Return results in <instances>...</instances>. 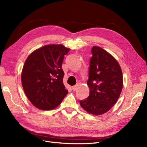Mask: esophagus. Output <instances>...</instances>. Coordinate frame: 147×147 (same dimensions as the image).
<instances>
[{"label": "esophagus", "instance_id": "1", "mask_svg": "<svg viewBox=\"0 0 147 147\" xmlns=\"http://www.w3.org/2000/svg\"><path fill=\"white\" fill-rule=\"evenodd\" d=\"M78 85L76 84V85H75V86H73L72 87V89H73V91H75V90H76L78 89Z\"/></svg>", "mask_w": 147, "mask_h": 147}]
</instances>
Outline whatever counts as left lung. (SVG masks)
I'll return each mask as SVG.
<instances>
[{
	"instance_id": "obj_1",
	"label": "left lung",
	"mask_w": 147,
	"mask_h": 147,
	"mask_svg": "<svg viewBox=\"0 0 147 147\" xmlns=\"http://www.w3.org/2000/svg\"><path fill=\"white\" fill-rule=\"evenodd\" d=\"M91 54L87 81L90 95L80 103L87 112L100 115L117 103L123 88V75L117 61L107 51L93 46Z\"/></svg>"
}]
</instances>
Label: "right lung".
<instances>
[{
    "instance_id": "add662e5",
    "label": "right lung",
    "mask_w": 147,
    "mask_h": 147,
    "mask_svg": "<svg viewBox=\"0 0 147 147\" xmlns=\"http://www.w3.org/2000/svg\"><path fill=\"white\" fill-rule=\"evenodd\" d=\"M61 44L44 46L34 51L24 65L21 81L29 100L36 108H56L67 94L63 84L64 56L69 51Z\"/></svg>"
}]
</instances>
